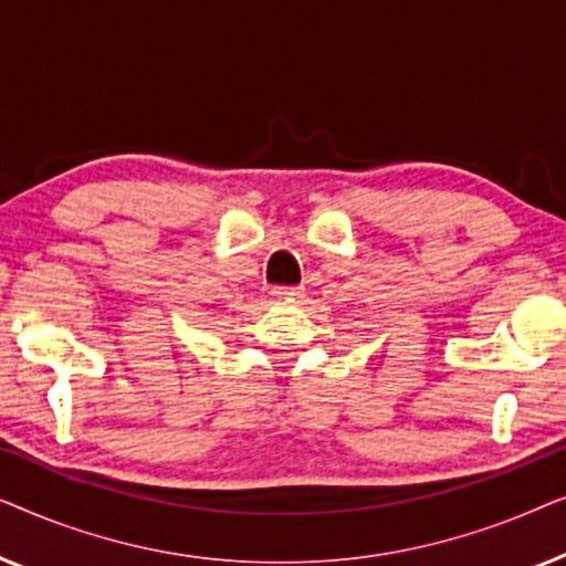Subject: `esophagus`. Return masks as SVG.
Instances as JSON below:
<instances>
[{"instance_id": "34e87169", "label": "esophagus", "mask_w": 566, "mask_h": 566, "mask_svg": "<svg viewBox=\"0 0 566 566\" xmlns=\"http://www.w3.org/2000/svg\"><path fill=\"white\" fill-rule=\"evenodd\" d=\"M275 298H283V301H293V298H301L304 296V289H301V285H275L273 291Z\"/></svg>"}]
</instances>
